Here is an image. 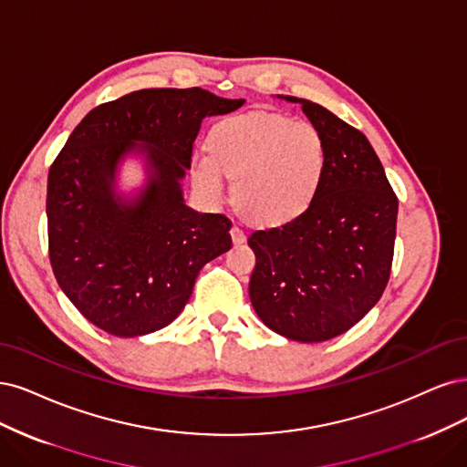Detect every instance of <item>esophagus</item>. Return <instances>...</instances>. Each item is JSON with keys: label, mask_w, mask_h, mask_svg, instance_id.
Wrapping results in <instances>:
<instances>
[{"label": "esophagus", "mask_w": 467, "mask_h": 467, "mask_svg": "<svg viewBox=\"0 0 467 467\" xmlns=\"http://www.w3.org/2000/svg\"><path fill=\"white\" fill-rule=\"evenodd\" d=\"M231 236H233V243H234V244H243L244 240H246V233H244L243 227H240V224H233Z\"/></svg>", "instance_id": "esophagus-1"}]
</instances>
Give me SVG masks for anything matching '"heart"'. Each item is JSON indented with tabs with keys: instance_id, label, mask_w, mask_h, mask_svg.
<instances>
[{
	"instance_id": "1",
	"label": "heart",
	"mask_w": 467,
	"mask_h": 467,
	"mask_svg": "<svg viewBox=\"0 0 467 467\" xmlns=\"http://www.w3.org/2000/svg\"><path fill=\"white\" fill-rule=\"evenodd\" d=\"M209 155L192 161L193 184L209 200L224 198V176L234 180V200L262 224H281L312 203L326 171L320 130L277 112L224 118L209 133Z\"/></svg>"
}]
</instances>
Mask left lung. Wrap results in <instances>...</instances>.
<instances>
[{
    "label": "left lung",
    "instance_id": "1",
    "mask_svg": "<svg viewBox=\"0 0 467 467\" xmlns=\"http://www.w3.org/2000/svg\"><path fill=\"white\" fill-rule=\"evenodd\" d=\"M326 143L312 203L279 227L254 231L250 300L260 320L293 341L348 332L380 300L394 260L398 198L363 131L305 99Z\"/></svg>",
    "mask_w": 467,
    "mask_h": 467
}]
</instances>
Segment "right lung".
I'll list each match as a JSON object with an SVG mask.
<instances>
[{
    "label": "right lung",
    "mask_w": 467,
    "mask_h": 467,
    "mask_svg": "<svg viewBox=\"0 0 467 467\" xmlns=\"http://www.w3.org/2000/svg\"><path fill=\"white\" fill-rule=\"evenodd\" d=\"M243 104L200 87L141 88L88 112L52 162L47 215L54 275L73 306L107 334L138 337L169 326L200 269L233 246L231 219L190 209L180 180L202 119ZM131 150L146 157L150 182L126 201L115 193L113 176Z\"/></svg>",
    "instance_id": "right-lung-1"
}]
</instances>
